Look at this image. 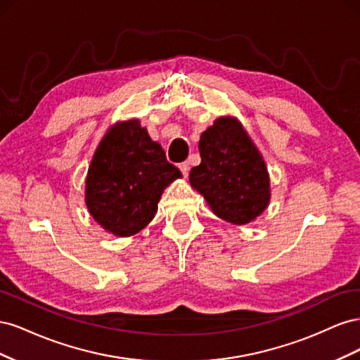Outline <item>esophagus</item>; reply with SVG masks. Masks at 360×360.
I'll return each instance as SVG.
<instances>
[{
  "instance_id": "obj_1",
  "label": "esophagus",
  "mask_w": 360,
  "mask_h": 360,
  "mask_svg": "<svg viewBox=\"0 0 360 360\" xmlns=\"http://www.w3.org/2000/svg\"><path fill=\"white\" fill-rule=\"evenodd\" d=\"M179 168H180L183 176L188 177V174H189V163H188V162H183V163H180Z\"/></svg>"
}]
</instances>
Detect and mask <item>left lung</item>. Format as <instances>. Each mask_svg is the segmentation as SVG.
<instances>
[{
    "instance_id": "obj_1",
    "label": "left lung",
    "mask_w": 360,
    "mask_h": 360,
    "mask_svg": "<svg viewBox=\"0 0 360 360\" xmlns=\"http://www.w3.org/2000/svg\"><path fill=\"white\" fill-rule=\"evenodd\" d=\"M201 163L189 174L212 212L233 225L255 221L269 207L270 177L266 162L243 124L222 115L201 134Z\"/></svg>"
}]
</instances>
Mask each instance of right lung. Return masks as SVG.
<instances>
[{"mask_svg":"<svg viewBox=\"0 0 360 360\" xmlns=\"http://www.w3.org/2000/svg\"><path fill=\"white\" fill-rule=\"evenodd\" d=\"M181 179L138 118L118 122L97 146L85 179V205L105 231L130 237L151 222L163 189Z\"/></svg>","mask_w":360,"mask_h":360,"instance_id":"add662e5","label":"right lung"}]
</instances>
